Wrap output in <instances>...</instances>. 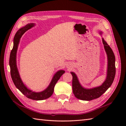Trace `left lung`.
Segmentation results:
<instances>
[{
    "instance_id": "8db88e82",
    "label": "left lung",
    "mask_w": 126,
    "mask_h": 126,
    "mask_svg": "<svg viewBox=\"0 0 126 126\" xmlns=\"http://www.w3.org/2000/svg\"><path fill=\"white\" fill-rule=\"evenodd\" d=\"M102 32L100 31V34L102 35ZM102 43L104 45V50L107 56L108 65L107 70V76L105 81L100 86L93 88H85L80 83L78 77L74 72H71L73 76V91L75 96L78 99L83 101H90L97 98L105 93L107 90L111 86L113 83L115 76V57L113 50L109 46L103 38Z\"/></svg>"
}]
</instances>
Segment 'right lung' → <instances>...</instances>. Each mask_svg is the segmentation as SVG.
Masks as SVG:
<instances>
[{"label": "right lung", "mask_w": 126, "mask_h": 126, "mask_svg": "<svg viewBox=\"0 0 126 126\" xmlns=\"http://www.w3.org/2000/svg\"><path fill=\"white\" fill-rule=\"evenodd\" d=\"M34 26H35V24L30 23L22 28L19 30L17 33H16L14 39H13V49L11 51L9 65L10 66V72L11 76L12 79V81L14 83L15 86L26 97L32 99L33 100H43L45 99L50 97L52 95L54 90L55 85L56 83L60 79L61 76L65 73V71L63 70H60L56 72L53 75L51 81L50 82L49 85L45 90L40 92H33L28 88V87L24 84L22 79L20 77L19 73L17 66V52L18 47V45L19 43L20 39L23 34L26 31L30 29Z\"/></svg>", "instance_id": "add662e5"}]
</instances>
